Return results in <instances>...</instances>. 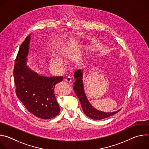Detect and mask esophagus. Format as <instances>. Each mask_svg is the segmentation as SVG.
<instances>
[{
    "instance_id": "esophagus-1",
    "label": "esophagus",
    "mask_w": 149,
    "mask_h": 149,
    "mask_svg": "<svg viewBox=\"0 0 149 149\" xmlns=\"http://www.w3.org/2000/svg\"><path fill=\"white\" fill-rule=\"evenodd\" d=\"M65 81H67V82H70L72 81V77H71V76H67V77L65 78Z\"/></svg>"
}]
</instances>
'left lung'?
Masks as SVG:
<instances>
[{
    "instance_id": "left-lung-1",
    "label": "left lung",
    "mask_w": 149,
    "mask_h": 149,
    "mask_svg": "<svg viewBox=\"0 0 149 149\" xmlns=\"http://www.w3.org/2000/svg\"><path fill=\"white\" fill-rule=\"evenodd\" d=\"M74 77L75 78V80L74 83V90L80 101L84 114L87 117L93 120H102L114 115L121 110L120 109L112 113H105L98 111L94 108L88 101L86 94L84 93L81 70H77L74 73Z\"/></svg>"
}]
</instances>
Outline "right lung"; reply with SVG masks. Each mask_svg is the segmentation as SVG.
I'll return each mask as SVG.
<instances>
[{
	"instance_id": "1",
	"label": "right lung",
	"mask_w": 149,
	"mask_h": 149,
	"mask_svg": "<svg viewBox=\"0 0 149 149\" xmlns=\"http://www.w3.org/2000/svg\"><path fill=\"white\" fill-rule=\"evenodd\" d=\"M30 35L20 45L13 69L16 94L27 110L42 119L56 117L60 108L54 94L55 85L63 80L62 76L43 77L26 65Z\"/></svg>"
}]
</instances>
